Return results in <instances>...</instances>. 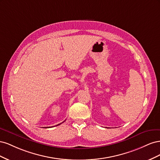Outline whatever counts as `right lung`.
I'll return each mask as SVG.
<instances>
[{
    "label": "right lung",
    "mask_w": 160,
    "mask_h": 160,
    "mask_svg": "<svg viewBox=\"0 0 160 160\" xmlns=\"http://www.w3.org/2000/svg\"><path fill=\"white\" fill-rule=\"evenodd\" d=\"M60 124H61V123H60ZM60 124H58V125H60Z\"/></svg>",
    "instance_id": "add662e5"
}]
</instances>
